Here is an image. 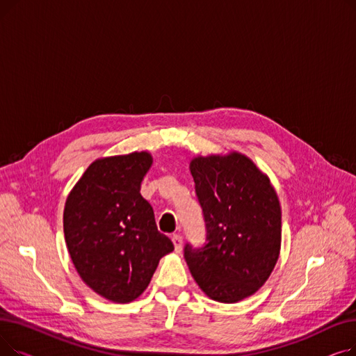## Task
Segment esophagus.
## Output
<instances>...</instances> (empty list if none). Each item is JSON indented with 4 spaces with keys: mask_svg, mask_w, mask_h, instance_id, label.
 <instances>
[{
    "mask_svg": "<svg viewBox=\"0 0 356 356\" xmlns=\"http://www.w3.org/2000/svg\"><path fill=\"white\" fill-rule=\"evenodd\" d=\"M172 241H173V245H175V251L176 252H180L181 251V247H183V238L179 235V234H175L172 236Z\"/></svg>",
    "mask_w": 356,
    "mask_h": 356,
    "instance_id": "34e87169",
    "label": "esophagus"
}]
</instances>
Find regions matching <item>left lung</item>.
<instances>
[{
  "label": "left lung",
  "mask_w": 356,
  "mask_h": 356,
  "mask_svg": "<svg viewBox=\"0 0 356 356\" xmlns=\"http://www.w3.org/2000/svg\"><path fill=\"white\" fill-rule=\"evenodd\" d=\"M191 172L207 223V244H186V263L212 300H244L267 282L280 255L278 196L267 175L236 152L197 156Z\"/></svg>",
  "instance_id": "1"
}]
</instances>
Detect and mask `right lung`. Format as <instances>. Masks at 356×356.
<instances>
[{"label": "right lung", "mask_w": 356, "mask_h": 356, "mask_svg": "<svg viewBox=\"0 0 356 356\" xmlns=\"http://www.w3.org/2000/svg\"><path fill=\"white\" fill-rule=\"evenodd\" d=\"M152 163L147 152L98 159L65 203L63 231L72 263L86 286L114 303L141 296L160 258L175 250L140 193Z\"/></svg>", "instance_id": "1"}]
</instances>
